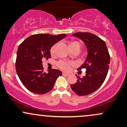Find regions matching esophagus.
<instances>
[{"label":"esophagus","mask_w":127,"mask_h":127,"mask_svg":"<svg viewBox=\"0 0 127 127\" xmlns=\"http://www.w3.org/2000/svg\"><path fill=\"white\" fill-rule=\"evenodd\" d=\"M63 75H64V76H68L70 75V74L68 73L63 72Z\"/></svg>","instance_id":"1"}]
</instances>
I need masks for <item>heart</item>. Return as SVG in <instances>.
Segmentation results:
<instances>
[{"label": "heart", "mask_w": 127, "mask_h": 127, "mask_svg": "<svg viewBox=\"0 0 127 127\" xmlns=\"http://www.w3.org/2000/svg\"><path fill=\"white\" fill-rule=\"evenodd\" d=\"M57 46V44L54 45L50 49V53L51 55H54L55 53V50ZM81 43L78 41H73L69 43V48L71 51L77 50L79 52L81 49ZM58 67L60 69L63 70H69L72 66H73L74 64L73 63H70L67 62H64V61H60L57 63Z\"/></svg>", "instance_id": "b5f03b06"}]
</instances>
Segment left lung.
Returning <instances> with one entry per match:
<instances>
[{"mask_svg": "<svg viewBox=\"0 0 127 127\" xmlns=\"http://www.w3.org/2000/svg\"><path fill=\"white\" fill-rule=\"evenodd\" d=\"M84 42L88 51L85 63L78 69H86V75L78 76V82L70 85L78 95H87L94 93L104 82L110 63V55L105 42L95 34L88 32H78L73 34Z\"/></svg>", "mask_w": 127, "mask_h": 127, "instance_id": "1", "label": "left lung"}]
</instances>
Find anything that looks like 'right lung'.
<instances>
[{"mask_svg": "<svg viewBox=\"0 0 127 127\" xmlns=\"http://www.w3.org/2000/svg\"><path fill=\"white\" fill-rule=\"evenodd\" d=\"M66 36L65 34L52 35L37 34L30 36L19 46L15 67L20 81L27 90L37 94L48 93L57 79L62 75L59 70L43 72L42 61L51 58L50 49L55 43Z\"/></svg>", "mask_w": 127, "mask_h": 127, "instance_id": "obj_1", "label": "right lung"}]
</instances>
